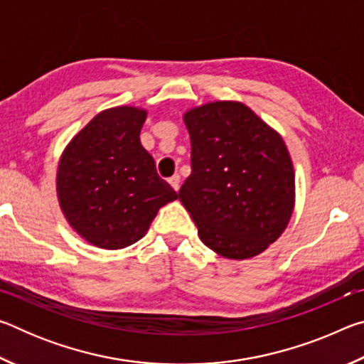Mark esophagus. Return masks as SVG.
Wrapping results in <instances>:
<instances>
[{
    "mask_svg": "<svg viewBox=\"0 0 364 364\" xmlns=\"http://www.w3.org/2000/svg\"><path fill=\"white\" fill-rule=\"evenodd\" d=\"M180 180H181V178H180V175H178V173H175V175L171 176L170 180H168V183L171 184V188H173L175 191L180 189Z\"/></svg>",
    "mask_w": 364,
    "mask_h": 364,
    "instance_id": "esophagus-1",
    "label": "esophagus"
}]
</instances>
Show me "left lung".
I'll return each instance as SVG.
<instances>
[{
    "mask_svg": "<svg viewBox=\"0 0 364 364\" xmlns=\"http://www.w3.org/2000/svg\"><path fill=\"white\" fill-rule=\"evenodd\" d=\"M191 175L180 200L200 241L232 260L255 257L294 212L295 175L281 134L237 101H215L183 115Z\"/></svg>",
    "mask_w": 364,
    "mask_h": 364,
    "instance_id": "left-lung-1",
    "label": "left lung"
}]
</instances>
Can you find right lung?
I'll return each mask as SVG.
<instances>
[{
    "mask_svg": "<svg viewBox=\"0 0 364 364\" xmlns=\"http://www.w3.org/2000/svg\"><path fill=\"white\" fill-rule=\"evenodd\" d=\"M146 117L144 109L132 106L102 110L59 160V205L73 230L96 247L115 250L139 241L159 208L178 199L141 146Z\"/></svg>",
    "mask_w": 364,
    "mask_h": 364,
    "instance_id": "1",
    "label": "right lung"
}]
</instances>
